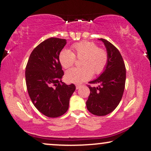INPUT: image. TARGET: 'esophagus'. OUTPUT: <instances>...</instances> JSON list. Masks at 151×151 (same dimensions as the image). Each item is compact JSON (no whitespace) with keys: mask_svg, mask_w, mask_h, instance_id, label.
Wrapping results in <instances>:
<instances>
[{"mask_svg":"<svg viewBox=\"0 0 151 151\" xmlns=\"http://www.w3.org/2000/svg\"><path fill=\"white\" fill-rule=\"evenodd\" d=\"M81 85H80V84H76V89H79V88L81 87Z\"/></svg>","mask_w":151,"mask_h":151,"instance_id":"esophagus-1","label":"esophagus"}]
</instances>
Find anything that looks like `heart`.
Returning <instances> with one entry per match:
<instances>
[{
	"label": "heart",
	"mask_w": 151,
	"mask_h": 151,
	"mask_svg": "<svg viewBox=\"0 0 151 151\" xmlns=\"http://www.w3.org/2000/svg\"><path fill=\"white\" fill-rule=\"evenodd\" d=\"M74 53L65 49L59 54V62L62 67L67 69L75 63L76 57L82 58V67L71 68L66 71L65 80L71 83L80 84L90 79L93 74L102 73L106 69L109 61L108 53L104 49L99 48L93 42L82 41L73 45Z\"/></svg>",
	"instance_id": "obj_1"
}]
</instances>
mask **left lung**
I'll return each instance as SVG.
<instances>
[{
	"mask_svg": "<svg viewBox=\"0 0 151 151\" xmlns=\"http://www.w3.org/2000/svg\"><path fill=\"white\" fill-rule=\"evenodd\" d=\"M106 52L109 61L106 69L90 84H98L97 87L88 86L90 95L86 101V108L92 114L104 116L116 109L122 98L126 82V68L121 53L108 40L100 38Z\"/></svg>",
	"mask_w": 151,
	"mask_h": 151,
	"instance_id": "1",
	"label": "left lung"
}]
</instances>
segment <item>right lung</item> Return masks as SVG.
Listing matches in <instances>:
<instances>
[{
  "instance_id": "right-lung-1",
  "label": "right lung",
  "mask_w": 151,
  "mask_h": 151,
  "mask_svg": "<svg viewBox=\"0 0 151 151\" xmlns=\"http://www.w3.org/2000/svg\"><path fill=\"white\" fill-rule=\"evenodd\" d=\"M67 44L65 39L51 38L39 44L31 53L25 69L27 91L35 107L49 117L67 112L76 90L73 84L62 82L64 72L59 54Z\"/></svg>"
}]
</instances>
